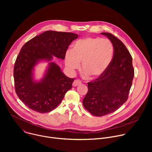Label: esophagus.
<instances>
[{"label":"esophagus","mask_w":152,"mask_h":152,"mask_svg":"<svg viewBox=\"0 0 152 152\" xmlns=\"http://www.w3.org/2000/svg\"><path fill=\"white\" fill-rule=\"evenodd\" d=\"M81 84V82L80 80H78V79H76V80H75L73 83V86H79Z\"/></svg>","instance_id":"obj_1"}]
</instances>
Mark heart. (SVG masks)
Wrapping results in <instances>:
<instances>
[{"label":"heart","mask_w":152,"mask_h":152,"mask_svg":"<svg viewBox=\"0 0 152 152\" xmlns=\"http://www.w3.org/2000/svg\"><path fill=\"white\" fill-rule=\"evenodd\" d=\"M114 48L112 42L107 38L86 37L75 42L72 50H68L65 55V64L70 72L80 67L85 75L92 78L102 76L112 62Z\"/></svg>","instance_id":"heart-1"}]
</instances>
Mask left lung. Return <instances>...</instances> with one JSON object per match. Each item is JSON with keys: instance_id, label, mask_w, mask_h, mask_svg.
<instances>
[{"instance_id": "left-lung-1", "label": "left lung", "mask_w": 152, "mask_h": 152, "mask_svg": "<svg viewBox=\"0 0 152 152\" xmlns=\"http://www.w3.org/2000/svg\"><path fill=\"white\" fill-rule=\"evenodd\" d=\"M101 34L113 44L114 57L105 73L88 83L83 100L85 109L97 117L114 113L126 102L134 76L132 58L124 45L110 33Z\"/></svg>"}]
</instances>
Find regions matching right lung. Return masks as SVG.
<instances>
[{
    "label": "right lung",
    "instance_id": "right-lung-1",
    "mask_svg": "<svg viewBox=\"0 0 152 152\" xmlns=\"http://www.w3.org/2000/svg\"><path fill=\"white\" fill-rule=\"evenodd\" d=\"M78 38L71 32L48 31L28 41L21 49L14 67L15 92L31 110L49 113L56 108L72 88L73 78L66 76L54 62L53 56L64 59L70 43ZM49 62L44 77L33 80V70L40 60Z\"/></svg>",
    "mask_w": 152,
    "mask_h": 152
}]
</instances>
